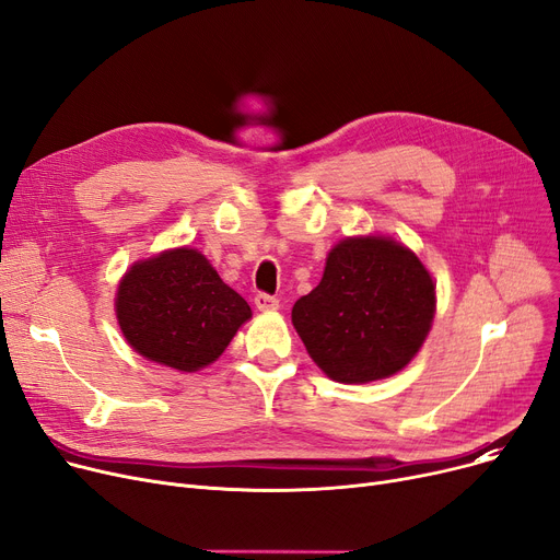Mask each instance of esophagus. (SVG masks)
Listing matches in <instances>:
<instances>
[{"instance_id":"obj_1","label":"esophagus","mask_w":560,"mask_h":560,"mask_svg":"<svg viewBox=\"0 0 560 560\" xmlns=\"http://www.w3.org/2000/svg\"><path fill=\"white\" fill-rule=\"evenodd\" d=\"M254 304L258 311H277L279 308V300L268 295V292H258V295L254 298Z\"/></svg>"}]
</instances>
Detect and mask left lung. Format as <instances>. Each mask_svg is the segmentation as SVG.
Wrapping results in <instances>:
<instances>
[{"instance_id": "8db88e82", "label": "left lung", "mask_w": 560, "mask_h": 560, "mask_svg": "<svg viewBox=\"0 0 560 560\" xmlns=\"http://www.w3.org/2000/svg\"><path fill=\"white\" fill-rule=\"evenodd\" d=\"M435 313L420 258L388 238H345L317 288L292 306L311 359L340 384L386 378L418 354Z\"/></svg>"}]
</instances>
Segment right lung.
I'll return each mask as SVG.
<instances>
[{"label": "right lung", "instance_id": "add662e5", "mask_svg": "<svg viewBox=\"0 0 560 560\" xmlns=\"http://www.w3.org/2000/svg\"><path fill=\"white\" fill-rule=\"evenodd\" d=\"M115 311L138 354L182 372L213 363L252 317L249 304L188 247L136 262L117 288Z\"/></svg>", "mask_w": 560, "mask_h": 560}]
</instances>
